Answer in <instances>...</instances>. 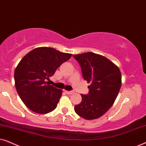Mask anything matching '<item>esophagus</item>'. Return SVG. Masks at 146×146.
<instances>
[{
	"label": "esophagus",
	"instance_id": "obj_1",
	"mask_svg": "<svg viewBox=\"0 0 146 146\" xmlns=\"http://www.w3.org/2000/svg\"><path fill=\"white\" fill-rule=\"evenodd\" d=\"M65 92L67 94H69V95H70V94H74V92L73 91H66V90H65Z\"/></svg>",
	"mask_w": 146,
	"mask_h": 146
}]
</instances>
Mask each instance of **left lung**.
Masks as SVG:
<instances>
[{
  "label": "left lung",
  "mask_w": 146,
  "mask_h": 146,
  "mask_svg": "<svg viewBox=\"0 0 146 146\" xmlns=\"http://www.w3.org/2000/svg\"><path fill=\"white\" fill-rule=\"evenodd\" d=\"M81 67L84 79L90 83L89 93L81 94L82 102L74 110L86 119H94L103 115L111 107L121 86L119 68L106 58L86 52L73 55Z\"/></svg>",
  "instance_id": "1"
}]
</instances>
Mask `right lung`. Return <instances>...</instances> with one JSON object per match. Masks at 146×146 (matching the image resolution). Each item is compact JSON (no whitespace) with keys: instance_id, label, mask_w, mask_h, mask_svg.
Here are the masks:
<instances>
[{"instance_id":"right-lung-1","label":"right lung","mask_w":146,"mask_h":146,"mask_svg":"<svg viewBox=\"0 0 146 146\" xmlns=\"http://www.w3.org/2000/svg\"><path fill=\"white\" fill-rule=\"evenodd\" d=\"M71 56V54L52 48L39 47L22 58L15 71V86L28 108L44 114L56 108L62 91L49 84L46 80Z\"/></svg>"}]
</instances>
